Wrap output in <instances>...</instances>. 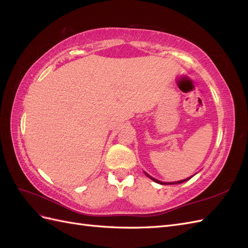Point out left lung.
<instances>
[{
	"instance_id": "left-lung-1",
	"label": "left lung",
	"mask_w": 248,
	"mask_h": 248,
	"mask_svg": "<svg viewBox=\"0 0 248 248\" xmlns=\"http://www.w3.org/2000/svg\"><path fill=\"white\" fill-rule=\"evenodd\" d=\"M145 174L149 177V178H151L152 180H153V181L154 182H156V183H159V184H164V185H166V184H180V183H183V182H185V181H187V180H189L190 178H187V179H184V180H181V181H177V182H171V183H166V182H161V181H159V180H157V179H155V178H152L151 176H149L148 174H147V172H145Z\"/></svg>"
}]
</instances>
